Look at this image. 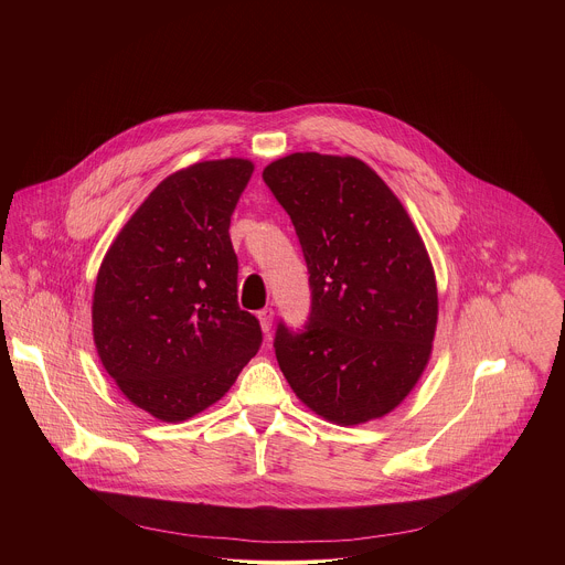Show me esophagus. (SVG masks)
Listing matches in <instances>:
<instances>
[{
	"label": "esophagus",
	"instance_id": "1",
	"mask_svg": "<svg viewBox=\"0 0 565 565\" xmlns=\"http://www.w3.org/2000/svg\"><path fill=\"white\" fill-rule=\"evenodd\" d=\"M258 320H260L263 330H265V332H269L271 322H274V311H271V309H263V311H258Z\"/></svg>",
	"mask_w": 565,
	"mask_h": 565
}]
</instances>
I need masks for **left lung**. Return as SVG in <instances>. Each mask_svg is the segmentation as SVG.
Here are the masks:
<instances>
[{
	"label": "left lung",
	"instance_id": "left-lung-1",
	"mask_svg": "<svg viewBox=\"0 0 565 565\" xmlns=\"http://www.w3.org/2000/svg\"><path fill=\"white\" fill-rule=\"evenodd\" d=\"M263 180L294 222L309 267L302 330L276 328L296 396L341 426L387 415L419 381L437 328L433 263L403 202L354 157L296 152Z\"/></svg>",
	"mask_w": 565,
	"mask_h": 565
}]
</instances>
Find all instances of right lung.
Listing matches in <instances>:
<instances>
[{
	"label": "right lung",
	"instance_id": "1",
	"mask_svg": "<svg viewBox=\"0 0 565 565\" xmlns=\"http://www.w3.org/2000/svg\"><path fill=\"white\" fill-rule=\"evenodd\" d=\"M247 159L167 175L108 247L93 294V341L121 394L162 422L217 403L258 352V320L237 302L231 215Z\"/></svg>",
	"mask_w": 565,
	"mask_h": 565
}]
</instances>
